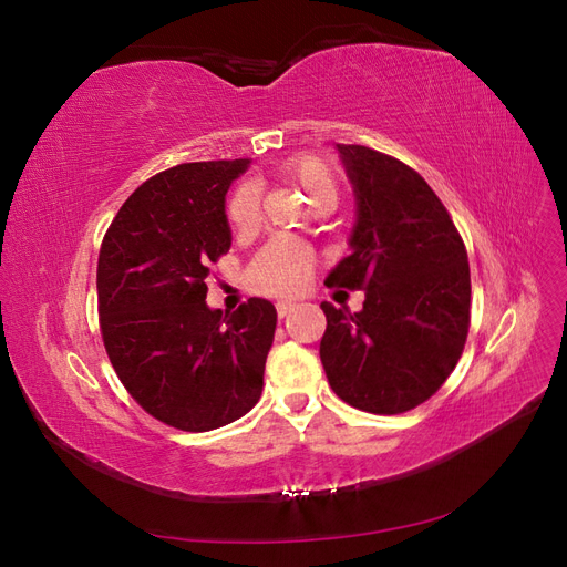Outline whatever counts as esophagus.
<instances>
[{"instance_id": "34e87169", "label": "esophagus", "mask_w": 567, "mask_h": 567, "mask_svg": "<svg viewBox=\"0 0 567 567\" xmlns=\"http://www.w3.org/2000/svg\"><path fill=\"white\" fill-rule=\"evenodd\" d=\"M293 310H296V302H290V300L277 302V315H279V319H284L286 315H290Z\"/></svg>"}]
</instances>
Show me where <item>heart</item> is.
<instances>
[{"label": "heart", "instance_id": "b5f03b06", "mask_svg": "<svg viewBox=\"0 0 567 567\" xmlns=\"http://www.w3.org/2000/svg\"><path fill=\"white\" fill-rule=\"evenodd\" d=\"M281 175L298 186L317 210H333L340 196V179L336 167L321 158L305 153L290 158ZM227 219L238 234H250L260 227L262 194L255 182L238 184L227 200ZM317 265V255L310 246L290 238H274L248 267V284L257 293L265 296H293L305 288Z\"/></svg>", "mask_w": 567, "mask_h": 567}]
</instances>
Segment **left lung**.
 <instances>
[{
	"instance_id": "8db88e82",
	"label": "left lung",
	"mask_w": 567,
	"mask_h": 567,
	"mask_svg": "<svg viewBox=\"0 0 567 567\" xmlns=\"http://www.w3.org/2000/svg\"><path fill=\"white\" fill-rule=\"evenodd\" d=\"M357 196L352 252L329 288L364 290L362 312L321 302L319 357L342 402L404 414L431 400L461 359L471 326L468 252L437 194L414 167L338 144Z\"/></svg>"
}]
</instances>
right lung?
I'll list each match as a JSON object with an SVG mask.
<instances>
[{
    "instance_id": "add662e5",
    "label": "right lung",
    "mask_w": 567,
    "mask_h": 567,
    "mask_svg": "<svg viewBox=\"0 0 567 567\" xmlns=\"http://www.w3.org/2000/svg\"><path fill=\"white\" fill-rule=\"evenodd\" d=\"M248 163L163 169L123 203L99 250V326L117 379L146 414L186 433L241 419L262 394L274 305L250 298L231 315L205 305L210 267L231 246L225 196Z\"/></svg>"
}]
</instances>
